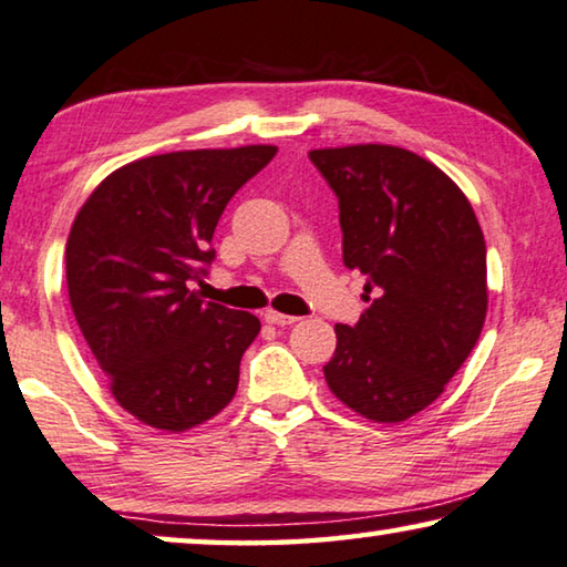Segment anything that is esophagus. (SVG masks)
I'll return each instance as SVG.
<instances>
[{"instance_id":"esophagus-1","label":"esophagus","mask_w":567,"mask_h":567,"mask_svg":"<svg viewBox=\"0 0 567 567\" xmlns=\"http://www.w3.org/2000/svg\"><path fill=\"white\" fill-rule=\"evenodd\" d=\"M264 317H266L268 324H276V327H289V324H296V321H299V317H291V313H281V311H274V309H268Z\"/></svg>"}]
</instances>
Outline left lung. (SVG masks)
Listing matches in <instances>:
<instances>
[{
    "label": "left lung",
    "mask_w": 567,
    "mask_h": 567,
    "mask_svg": "<svg viewBox=\"0 0 567 567\" xmlns=\"http://www.w3.org/2000/svg\"><path fill=\"white\" fill-rule=\"evenodd\" d=\"M339 199L342 256L370 303L337 324L332 393L374 423L429 408L472 354L486 319V246L449 174L390 144L309 152Z\"/></svg>",
    "instance_id": "8db88e82"
}]
</instances>
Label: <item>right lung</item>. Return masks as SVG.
<instances>
[{
  "mask_svg": "<svg viewBox=\"0 0 567 567\" xmlns=\"http://www.w3.org/2000/svg\"><path fill=\"white\" fill-rule=\"evenodd\" d=\"M276 146L146 156L111 172L68 235L65 278L78 327L116 403L179 433L230 403L258 317L203 301L215 225Z\"/></svg>",
  "mask_w": 567,
  "mask_h": 567,
  "instance_id": "obj_1",
  "label": "right lung"
}]
</instances>
